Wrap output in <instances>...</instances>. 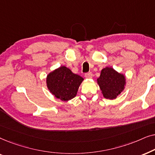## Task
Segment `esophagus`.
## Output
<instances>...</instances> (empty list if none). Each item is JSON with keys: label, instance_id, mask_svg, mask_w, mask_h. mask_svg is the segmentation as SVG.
<instances>
[{"label": "esophagus", "instance_id": "1", "mask_svg": "<svg viewBox=\"0 0 155 155\" xmlns=\"http://www.w3.org/2000/svg\"><path fill=\"white\" fill-rule=\"evenodd\" d=\"M84 77L87 79H92V73H86L85 75H84Z\"/></svg>", "mask_w": 155, "mask_h": 155}]
</instances>
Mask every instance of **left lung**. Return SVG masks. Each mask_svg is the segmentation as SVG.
Returning a JSON list of instances; mask_svg holds the SVG:
<instances>
[{
    "instance_id": "8db88e82",
    "label": "left lung",
    "mask_w": 155,
    "mask_h": 155,
    "mask_svg": "<svg viewBox=\"0 0 155 155\" xmlns=\"http://www.w3.org/2000/svg\"><path fill=\"white\" fill-rule=\"evenodd\" d=\"M97 84L105 99H115L126 85V76L118 73L113 68L106 67L101 71Z\"/></svg>"
}]
</instances>
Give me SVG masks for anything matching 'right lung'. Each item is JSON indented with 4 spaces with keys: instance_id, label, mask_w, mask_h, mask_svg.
<instances>
[{
    "instance_id": "obj_1",
    "label": "right lung",
    "mask_w": 155,
    "mask_h": 155,
    "mask_svg": "<svg viewBox=\"0 0 155 155\" xmlns=\"http://www.w3.org/2000/svg\"><path fill=\"white\" fill-rule=\"evenodd\" d=\"M83 80L81 76L62 65L48 74L46 83L48 90L56 98L67 101L76 97Z\"/></svg>"
}]
</instances>
